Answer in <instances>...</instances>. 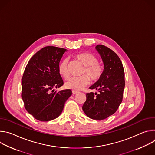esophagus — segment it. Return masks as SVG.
I'll use <instances>...</instances> for the list:
<instances>
[{
  "label": "esophagus",
  "instance_id": "1",
  "mask_svg": "<svg viewBox=\"0 0 155 155\" xmlns=\"http://www.w3.org/2000/svg\"><path fill=\"white\" fill-rule=\"evenodd\" d=\"M79 92L78 91H74V90H73L72 91V93H73V94H77V93H78Z\"/></svg>",
  "mask_w": 155,
  "mask_h": 155
}]
</instances>
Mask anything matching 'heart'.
<instances>
[{
  "label": "heart",
  "instance_id": "heart-1",
  "mask_svg": "<svg viewBox=\"0 0 155 155\" xmlns=\"http://www.w3.org/2000/svg\"><path fill=\"white\" fill-rule=\"evenodd\" d=\"M76 58L85 67L83 74H87L93 81L99 80L103 73V68L97 62L96 56L90 53H83L77 54ZM58 72L64 78H69L70 74L68 59H64L59 63ZM90 78L87 75L72 77L65 83L64 85L67 89L79 91L89 84Z\"/></svg>",
  "mask_w": 155,
  "mask_h": 155
}]
</instances>
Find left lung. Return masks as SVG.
I'll return each mask as SVG.
<instances>
[{
  "instance_id": "left-lung-1",
  "label": "left lung",
  "mask_w": 155,
  "mask_h": 155,
  "mask_svg": "<svg viewBox=\"0 0 155 155\" xmlns=\"http://www.w3.org/2000/svg\"><path fill=\"white\" fill-rule=\"evenodd\" d=\"M95 48L102 60L104 70L101 77L90 89H96L99 93H87L82 109L89 118L102 120L115 114L122 102L124 71L120 58L114 51L102 45Z\"/></svg>"
}]
</instances>
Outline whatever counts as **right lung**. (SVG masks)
Returning <instances> with one entry per match:
<instances>
[{"label":"right lung","mask_w":155,"mask_h":155,"mask_svg":"<svg viewBox=\"0 0 155 155\" xmlns=\"http://www.w3.org/2000/svg\"><path fill=\"white\" fill-rule=\"evenodd\" d=\"M67 51L56 47H44L31 58L25 70L22 99L28 112L39 121H48L58 118L65 101L72 95L71 90L58 92L53 90L64 84L58 65Z\"/></svg>","instance_id":"1"}]
</instances>
